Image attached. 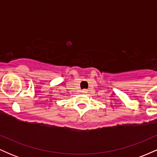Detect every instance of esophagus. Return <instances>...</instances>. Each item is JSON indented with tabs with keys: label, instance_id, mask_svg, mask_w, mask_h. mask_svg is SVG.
Returning a JSON list of instances; mask_svg holds the SVG:
<instances>
[{
	"label": "esophagus",
	"instance_id": "34e87169",
	"mask_svg": "<svg viewBox=\"0 0 157 157\" xmlns=\"http://www.w3.org/2000/svg\"><path fill=\"white\" fill-rule=\"evenodd\" d=\"M82 94H86V93H88V91L86 89H83V90H82Z\"/></svg>",
	"mask_w": 157,
	"mask_h": 157
}]
</instances>
